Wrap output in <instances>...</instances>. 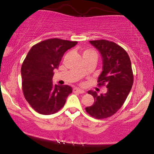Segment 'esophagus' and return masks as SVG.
<instances>
[{
    "label": "esophagus",
    "instance_id": "34e87169",
    "mask_svg": "<svg viewBox=\"0 0 154 154\" xmlns=\"http://www.w3.org/2000/svg\"><path fill=\"white\" fill-rule=\"evenodd\" d=\"M73 92H77V93H79V94H83L85 92L83 90H81L80 89V88H74L73 89Z\"/></svg>",
    "mask_w": 154,
    "mask_h": 154
}]
</instances>
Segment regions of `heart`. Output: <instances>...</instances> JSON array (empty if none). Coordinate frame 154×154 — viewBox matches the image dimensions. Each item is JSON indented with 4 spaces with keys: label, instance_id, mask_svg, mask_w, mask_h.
<instances>
[{
    "label": "heart",
    "instance_id": "b5f03b06",
    "mask_svg": "<svg viewBox=\"0 0 154 154\" xmlns=\"http://www.w3.org/2000/svg\"><path fill=\"white\" fill-rule=\"evenodd\" d=\"M90 52V51H89V50H86V51H85V52H83V53H85V52Z\"/></svg>",
    "mask_w": 154,
    "mask_h": 154
}]
</instances>
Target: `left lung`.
Returning <instances> with one entry per match:
<instances>
[{
	"label": "left lung",
	"mask_w": 154,
	"mask_h": 154,
	"mask_svg": "<svg viewBox=\"0 0 154 154\" xmlns=\"http://www.w3.org/2000/svg\"><path fill=\"white\" fill-rule=\"evenodd\" d=\"M98 50L102 60V71L98 77V85H106L107 92L97 94L93 90L88 94L94 97V102L85 110L97 119L110 117L123 106L133 84L131 61L121 46L106 40L90 41Z\"/></svg>",
	"instance_id": "1"
}]
</instances>
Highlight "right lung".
<instances>
[{"label":"right lung","instance_id":"obj_1","mask_svg":"<svg viewBox=\"0 0 154 154\" xmlns=\"http://www.w3.org/2000/svg\"><path fill=\"white\" fill-rule=\"evenodd\" d=\"M78 43L59 38L41 41L31 48L21 68L22 90L27 102L38 113L50 115L64 106L72 92L71 86L54 85V69L64 54Z\"/></svg>","mask_w":154,"mask_h":154}]
</instances>
